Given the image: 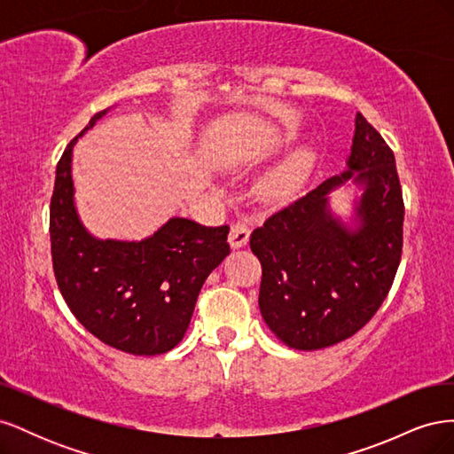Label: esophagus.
<instances>
[{
    "instance_id": "obj_1",
    "label": "esophagus",
    "mask_w": 454,
    "mask_h": 454,
    "mask_svg": "<svg viewBox=\"0 0 454 454\" xmlns=\"http://www.w3.org/2000/svg\"><path fill=\"white\" fill-rule=\"evenodd\" d=\"M250 240V227L242 223V222H235L231 225V232H229V244L232 248H242V246L248 244Z\"/></svg>"
}]
</instances>
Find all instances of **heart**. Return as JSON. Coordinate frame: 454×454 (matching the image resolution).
<instances>
[{
  "instance_id": "obj_1",
  "label": "heart",
  "mask_w": 454,
  "mask_h": 454,
  "mask_svg": "<svg viewBox=\"0 0 454 454\" xmlns=\"http://www.w3.org/2000/svg\"><path fill=\"white\" fill-rule=\"evenodd\" d=\"M305 170H307V157L305 155L292 157L290 160H286L282 167H278L265 177L263 193L270 199L287 195L290 191H294L299 185Z\"/></svg>"
}]
</instances>
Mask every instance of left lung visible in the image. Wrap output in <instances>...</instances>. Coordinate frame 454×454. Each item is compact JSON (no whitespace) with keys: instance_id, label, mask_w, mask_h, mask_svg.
I'll return each instance as SVG.
<instances>
[{"instance_id":"8db88e82","label":"left lung","mask_w":454,"mask_h":454,"mask_svg":"<svg viewBox=\"0 0 454 454\" xmlns=\"http://www.w3.org/2000/svg\"><path fill=\"white\" fill-rule=\"evenodd\" d=\"M348 179L364 185L356 230H347L326 206V195ZM403 214L392 149L358 114L348 170L252 232L250 248L263 270L259 310L270 332L297 350L332 347L360 332L400 267Z\"/></svg>"}]
</instances>
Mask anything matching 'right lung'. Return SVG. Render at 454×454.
<instances>
[{"label":"right lung","instance_id":"add662e5","mask_svg":"<svg viewBox=\"0 0 454 454\" xmlns=\"http://www.w3.org/2000/svg\"><path fill=\"white\" fill-rule=\"evenodd\" d=\"M102 115L106 109L85 130ZM83 132L64 149L51 197L59 290L75 318L106 345L136 356L164 354L184 339L204 280L229 255V225L172 217L140 242L90 237L77 217L72 182V149Z\"/></svg>","mask_w":454,"mask_h":454}]
</instances>
